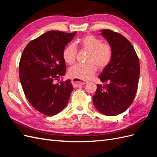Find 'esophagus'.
<instances>
[{
  "label": "esophagus",
  "mask_w": 157,
  "mask_h": 157,
  "mask_svg": "<svg viewBox=\"0 0 157 157\" xmlns=\"http://www.w3.org/2000/svg\"><path fill=\"white\" fill-rule=\"evenodd\" d=\"M71 84L73 87H78L79 86H83L87 84V82H82V80L77 78H73L71 79Z\"/></svg>",
  "instance_id": "obj_1"
}]
</instances>
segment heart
I'll use <instances>...</instances> for the list:
<instances>
[{
	"label": "heart",
	"mask_w": 157,
	"mask_h": 157,
	"mask_svg": "<svg viewBox=\"0 0 157 157\" xmlns=\"http://www.w3.org/2000/svg\"><path fill=\"white\" fill-rule=\"evenodd\" d=\"M82 49L88 51L86 63H78L69 70V75L80 80H87L94 75L97 69H103L111 62L113 50L109 42H102L101 38L87 34L79 39ZM78 48L73 44L66 46L63 51V58L68 65H72L76 59Z\"/></svg>",
	"instance_id": "obj_1"
}]
</instances>
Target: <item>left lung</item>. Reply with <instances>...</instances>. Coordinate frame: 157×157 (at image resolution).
Segmentation results:
<instances>
[{"mask_svg": "<svg viewBox=\"0 0 157 157\" xmlns=\"http://www.w3.org/2000/svg\"><path fill=\"white\" fill-rule=\"evenodd\" d=\"M102 35L111 44L113 56L98 78L93 104L98 111L107 116L125 111L132 104L138 90L140 63L134 48L128 39L111 29L102 30Z\"/></svg>", "mask_w": 157, "mask_h": 157, "instance_id": "8db88e82", "label": "left lung"}]
</instances>
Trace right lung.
Wrapping results in <instances>:
<instances>
[{"label":"right lung","instance_id":"obj_1","mask_svg":"<svg viewBox=\"0 0 157 157\" xmlns=\"http://www.w3.org/2000/svg\"><path fill=\"white\" fill-rule=\"evenodd\" d=\"M76 32L49 31L29 42L20 59L19 79L25 97L38 111L48 116L61 112L73 90L71 80H55L65 74L63 51Z\"/></svg>","mask_w":157,"mask_h":157}]
</instances>
